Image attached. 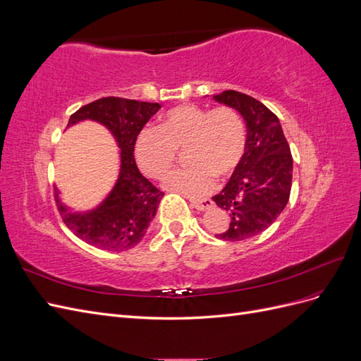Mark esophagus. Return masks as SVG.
Masks as SVG:
<instances>
[{
	"label": "esophagus",
	"instance_id": "1",
	"mask_svg": "<svg viewBox=\"0 0 361 361\" xmlns=\"http://www.w3.org/2000/svg\"><path fill=\"white\" fill-rule=\"evenodd\" d=\"M191 204L197 211H206L207 207L212 206V200L211 199H191Z\"/></svg>",
	"mask_w": 361,
	"mask_h": 361
}]
</instances>
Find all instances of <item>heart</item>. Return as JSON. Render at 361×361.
Wrapping results in <instances>:
<instances>
[{"mask_svg": "<svg viewBox=\"0 0 361 361\" xmlns=\"http://www.w3.org/2000/svg\"><path fill=\"white\" fill-rule=\"evenodd\" d=\"M185 149L187 166L170 171L164 187L187 195H202L214 188L215 178L226 180L243 164L247 133L241 116L231 106L214 110L182 104L159 118L158 128L138 133L134 155L138 167L150 178H161Z\"/></svg>", "mask_w": 361, "mask_h": 361, "instance_id": "heart-1", "label": "heart"}]
</instances>
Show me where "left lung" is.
I'll list each match as a JSON object with an SVG mask.
<instances>
[{
	"label": "left lung",
	"mask_w": 361,
	"mask_h": 361,
	"mask_svg": "<svg viewBox=\"0 0 361 361\" xmlns=\"http://www.w3.org/2000/svg\"><path fill=\"white\" fill-rule=\"evenodd\" d=\"M216 102L239 111L247 125L243 164L212 200L228 212L223 241H244L264 232L283 212L292 187V155L279 117L245 93L226 90Z\"/></svg>",
	"instance_id": "8db88e82"
}]
</instances>
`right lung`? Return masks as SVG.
<instances>
[{
    "mask_svg": "<svg viewBox=\"0 0 361 361\" xmlns=\"http://www.w3.org/2000/svg\"><path fill=\"white\" fill-rule=\"evenodd\" d=\"M159 108V104L108 96L81 106L71 116L68 126L90 118L110 129L120 147L122 162L113 191L90 212H69L59 200L56 190L63 223L84 243L106 251H123L143 239L164 192L140 173L134 143L140 130Z\"/></svg>",
    "mask_w": 361,
    "mask_h": 361,
    "instance_id": "1",
    "label": "right lung"
}]
</instances>
